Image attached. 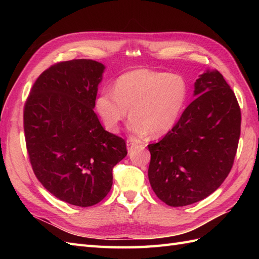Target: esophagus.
<instances>
[{"label":"esophagus","instance_id":"1","mask_svg":"<svg viewBox=\"0 0 259 259\" xmlns=\"http://www.w3.org/2000/svg\"><path fill=\"white\" fill-rule=\"evenodd\" d=\"M136 146H137V144L135 142V140H133V139L126 140V148H128V151L133 150V148L136 147Z\"/></svg>","mask_w":259,"mask_h":259}]
</instances>
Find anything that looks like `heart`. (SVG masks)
Segmentation results:
<instances>
[{
  "instance_id": "obj_1",
  "label": "heart",
  "mask_w": 259,
  "mask_h": 259,
  "mask_svg": "<svg viewBox=\"0 0 259 259\" xmlns=\"http://www.w3.org/2000/svg\"><path fill=\"white\" fill-rule=\"evenodd\" d=\"M188 97L183 76L164 71L137 69L115 80L113 90L104 89L96 99V110L106 129L117 133L130 109L128 128L144 137L163 136L177 123Z\"/></svg>"
}]
</instances>
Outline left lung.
<instances>
[{
    "label": "left lung",
    "instance_id": "1",
    "mask_svg": "<svg viewBox=\"0 0 259 259\" xmlns=\"http://www.w3.org/2000/svg\"><path fill=\"white\" fill-rule=\"evenodd\" d=\"M197 97L174 128L148 145V177L157 197L171 207L205 199L232 170L237 152L241 113L237 99L218 70L195 82Z\"/></svg>",
    "mask_w": 259,
    "mask_h": 259
}]
</instances>
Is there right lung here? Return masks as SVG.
<instances>
[{"label":"right lung","mask_w":259,"mask_h":259,"mask_svg":"<svg viewBox=\"0 0 259 259\" xmlns=\"http://www.w3.org/2000/svg\"><path fill=\"white\" fill-rule=\"evenodd\" d=\"M104 65L88 59L51 65L33 84L23 110L26 150L34 175L60 200L100 202L125 141L108 133L93 111Z\"/></svg>","instance_id":"right-lung-1"}]
</instances>
